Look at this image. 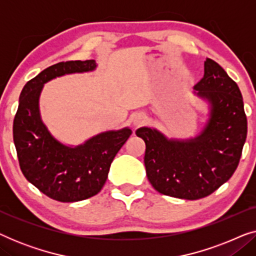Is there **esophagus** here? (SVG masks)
I'll return each instance as SVG.
<instances>
[{
	"instance_id": "34e87169",
	"label": "esophagus",
	"mask_w": 256,
	"mask_h": 256,
	"mask_svg": "<svg viewBox=\"0 0 256 256\" xmlns=\"http://www.w3.org/2000/svg\"><path fill=\"white\" fill-rule=\"evenodd\" d=\"M146 120V114L143 113H136L134 115V118H132V124L135 126V127H140V126L143 124Z\"/></svg>"
}]
</instances>
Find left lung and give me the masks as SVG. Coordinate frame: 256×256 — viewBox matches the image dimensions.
<instances>
[{
  "label": "left lung",
  "instance_id": "1",
  "mask_svg": "<svg viewBox=\"0 0 256 256\" xmlns=\"http://www.w3.org/2000/svg\"><path fill=\"white\" fill-rule=\"evenodd\" d=\"M194 90L208 104V118L197 136L168 138L155 128L136 130L146 142V172L152 188L188 200L211 194L232 177L247 138L242 96L218 62L206 58L204 76Z\"/></svg>",
  "mask_w": 256,
  "mask_h": 256
}]
</instances>
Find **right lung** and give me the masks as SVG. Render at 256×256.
I'll return each mask as SVG.
<instances>
[{"label": "right lung", "instance_id": "add662e5", "mask_svg": "<svg viewBox=\"0 0 256 256\" xmlns=\"http://www.w3.org/2000/svg\"><path fill=\"white\" fill-rule=\"evenodd\" d=\"M96 62L74 60L45 68L26 84L14 118V143L24 177L38 190L62 202H80L99 194L110 164L132 129L100 132L79 146H66L42 120L40 96L44 84L72 73L92 72Z\"/></svg>", "mask_w": 256, "mask_h": 256}]
</instances>
